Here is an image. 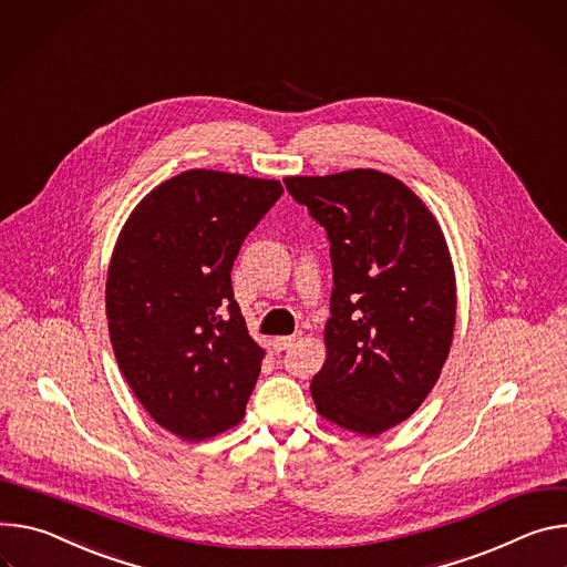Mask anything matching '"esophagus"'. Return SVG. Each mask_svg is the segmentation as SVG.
I'll return each instance as SVG.
<instances>
[{
    "instance_id": "34e87169",
    "label": "esophagus",
    "mask_w": 567,
    "mask_h": 567,
    "mask_svg": "<svg viewBox=\"0 0 567 567\" xmlns=\"http://www.w3.org/2000/svg\"><path fill=\"white\" fill-rule=\"evenodd\" d=\"M295 340H297V336H279V338H275V349L286 351L288 347L295 344Z\"/></svg>"
}]
</instances>
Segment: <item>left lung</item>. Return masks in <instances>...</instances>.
Instances as JSON below:
<instances>
[{"instance_id": "1", "label": "left lung", "mask_w": 567, "mask_h": 567, "mask_svg": "<svg viewBox=\"0 0 567 567\" xmlns=\"http://www.w3.org/2000/svg\"><path fill=\"white\" fill-rule=\"evenodd\" d=\"M290 196L331 240L327 360L310 394L320 416L375 436L410 419L453 344L457 284L442 225L390 173L290 175Z\"/></svg>"}]
</instances>
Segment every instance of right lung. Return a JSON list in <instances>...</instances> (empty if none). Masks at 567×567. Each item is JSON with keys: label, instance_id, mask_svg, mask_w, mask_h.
Wrapping results in <instances>:
<instances>
[{"label": "right lung", "instance_id": "add662e5", "mask_svg": "<svg viewBox=\"0 0 567 567\" xmlns=\"http://www.w3.org/2000/svg\"><path fill=\"white\" fill-rule=\"evenodd\" d=\"M281 194L277 179L184 171L140 200L114 243L105 316L116 364L155 423L184 442L245 416L266 349L247 333L231 266Z\"/></svg>", "mask_w": 567, "mask_h": 567}]
</instances>
